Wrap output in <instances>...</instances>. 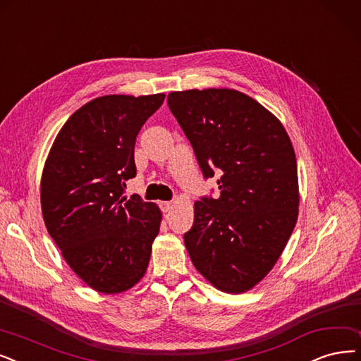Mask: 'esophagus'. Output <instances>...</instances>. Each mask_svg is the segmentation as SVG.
Here are the masks:
<instances>
[{"instance_id":"obj_1","label":"esophagus","mask_w":361,"mask_h":361,"mask_svg":"<svg viewBox=\"0 0 361 361\" xmlns=\"http://www.w3.org/2000/svg\"><path fill=\"white\" fill-rule=\"evenodd\" d=\"M171 207H173V204L170 203V201H161V203H160V209H161L164 213L170 212Z\"/></svg>"}]
</instances>
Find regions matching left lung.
Listing matches in <instances>:
<instances>
[{
  "label": "left lung",
  "instance_id": "obj_1",
  "mask_svg": "<svg viewBox=\"0 0 361 361\" xmlns=\"http://www.w3.org/2000/svg\"><path fill=\"white\" fill-rule=\"evenodd\" d=\"M167 105L204 179L221 175V195L195 201L186 250L219 290L246 292L276 265L296 225L292 142L269 111L237 90L173 92Z\"/></svg>",
  "mask_w": 361,
  "mask_h": 361
}]
</instances>
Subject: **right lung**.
Segmentation results:
<instances>
[{
  "label": "right lung",
  "mask_w": 361,
  "mask_h": 361,
  "mask_svg": "<svg viewBox=\"0 0 361 361\" xmlns=\"http://www.w3.org/2000/svg\"><path fill=\"white\" fill-rule=\"evenodd\" d=\"M164 94L97 97L71 115L47 157L41 209L49 234L77 276L120 293L145 274L161 212L124 197L136 176L135 143Z\"/></svg>",
  "instance_id": "right-lung-1"
}]
</instances>
